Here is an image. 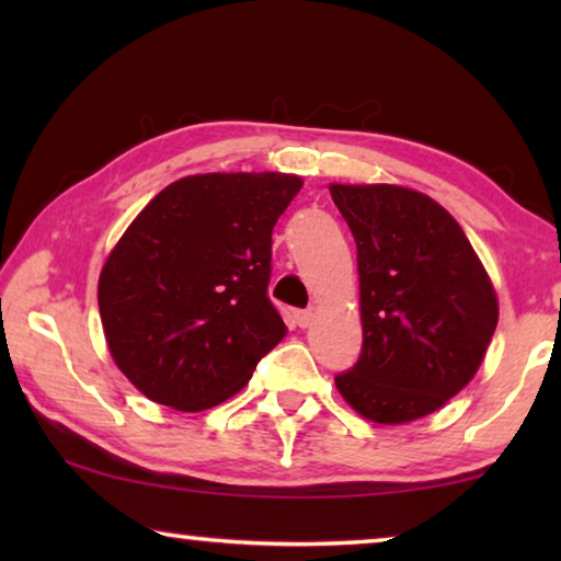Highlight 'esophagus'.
Here are the masks:
<instances>
[{
	"instance_id": "1",
	"label": "esophagus",
	"mask_w": 561,
	"mask_h": 561,
	"mask_svg": "<svg viewBox=\"0 0 561 561\" xmlns=\"http://www.w3.org/2000/svg\"><path fill=\"white\" fill-rule=\"evenodd\" d=\"M294 319H297V327L299 329H307V327H311V321H314V311H311V309H299L297 314H294Z\"/></svg>"
}]
</instances>
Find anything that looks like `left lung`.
Returning <instances> with one entry per match:
<instances>
[{"label": "left lung", "mask_w": 561, "mask_h": 561, "mask_svg": "<svg viewBox=\"0 0 561 561\" xmlns=\"http://www.w3.org/2000/svg\"><path fill=\"white\" fill-rule=\"evenodd\" d=\"M356 240L364 346L334 381L374 423H408L460 393L497 327V297L455 217L398 185H331Z\"/></svg>", "instance_id": "left-lung-1"}]
</instances>
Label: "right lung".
Segmentation results:
<instances>
[{"instance_id":"right-lung-1","label":"right lung","mask_w":561,"mask_h":561,"mask_svg":"<svg viewBox=\"0 0 561 561\" xmlns=\"http://www.w3.org/2000/svg\"><path fill=\"white\" fill-rule=\"evenodd\" d=\"M299 190L284 173L190 175L123 232L99 309L113 360L150 401L222 403L287 334L267 294L272 230Z\"/></svg>"}]
</instances>
